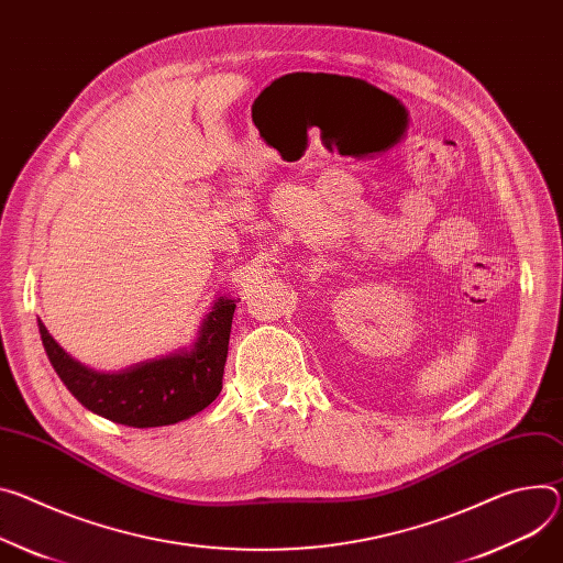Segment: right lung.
I'll list each match as a JSON object with an SVG mask.
<instances>
[{"instance_id":"right-lung-1","label":"right lung","mask_w":563,"mask_h":563,"mask_svg":"<svg viewBox=\"0 0 563 563\" xmlns=\"http://www.w3.org/2000/svg\"><path fill=\"white\" fill-rule=\"evenodd\" d=\"M235 302L240 298H218L192 350L121 373L85 368L54 341L42 321L37 325L51 366L85 408L117 424L150 429L177 424L203 411L220 395Z\"/></svg>"}]
</instances>
